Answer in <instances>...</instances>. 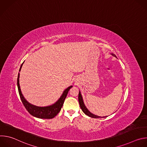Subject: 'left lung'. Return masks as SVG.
Segmentation results:
<instances>
[{
	"instance_id": "1",
	"label": "left lung",
	"mask_w": 147,
	"mask_h": 147,
	"mask_svg": "<svg viewBox=\"0 0 147 147\" xmlns=\"http://www.w3.org/2000/svg\"><path fill=\"white\" fill-rule=\"evenodd\" d=\"M112 55L113 56H116V55L115 54H113L112 53ZM78 102H79V104H80V108L81 109V110L82 111V112L84 113L86 115L88 116L89 117H93V118H100V117H100V116H96V115H95L94 114H92V113H91L88 110V109L86 108V107L85 106L84 103V101H83V99H82V95L81 94V92L79 91V94H78Z\"/></svg>"
}]
</instances>
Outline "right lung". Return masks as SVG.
<instances>
[{
	"mask_svg": "<svg viewBox=\"0 0 147 147\" xmlns=\"http://www.w3.org/2000/svg\"><path fill=\"white\" fill-rule=\"evenodd\" d=\"M24 62L23 63L22 65H21L19 71H20ZM19 78H20V73H18V78H17V87H18L19 95H20L21 100H22V102H23L26 109L31 115L40 119H52L55 117L60 111L63 105L64 101L67 96L69 91L73 87V86H70L67 88H66L63 91V92L62 95H61L60 98L57 100V101H56V102L52 105L45 107H39L33 105L30 103L24 98L23 95L22 94V91H21L20 83H19Z\"/></svg>",
	"mask_w": 147,
	"mask_h": 147,
	"instance_id": "1",
	"label": "right lung"
}]
</instances>
